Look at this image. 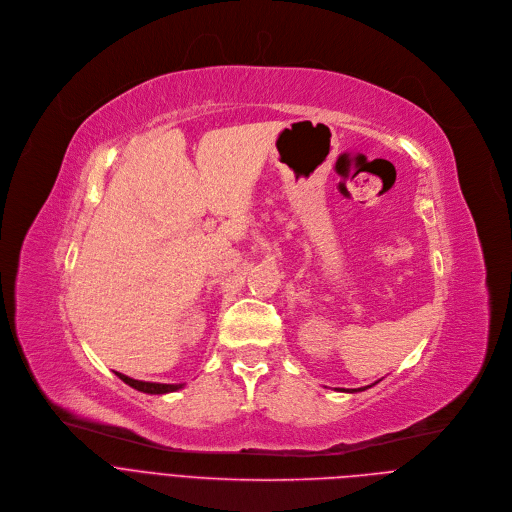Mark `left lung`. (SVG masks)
Returning a JSON list of instances; mask_svg holds the SVG:
<instances>
[{
  "instance_id": "left-lung-1",
  "label": "left lung",
  "mask_w": 512,
  "mask_h": 512,
  "mask_svg": "<svg viewBox=\"0 0 512 512\" xmlns=\"http://www.w3.org/2000/svg\"><path fill=\"white\" fill-rule=\"evenodd\" d=\"M378 382H380V380H378ZM378 382H376V384H378ZM371 386H374V384H371ZM371 386H363V388H355V390H345V388H343L341 392H349V394H353V392H363V390H367V388H371Z\"/></svg>"
}]
</instances>
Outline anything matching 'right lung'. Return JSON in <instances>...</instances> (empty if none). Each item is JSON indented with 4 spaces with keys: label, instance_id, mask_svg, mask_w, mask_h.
Instances as JSON below:
<instances>
[{
    "label": "right lung",
    "instance_id": "obj_1",
    "mask_svg": "<svg viewBox=\"0 0 512 512\" xmlns=\"http://www.w3.org/2000/svg\"><path fill=\"white\" fill-rule=\"evenodd\" d=\"M114 374L124 382L128 384L130 388L138 390V392H145V394H169V392H177L181 390L185 384H159V382H143V380H134V378H128L124 374H120V371H114Z\"/></svg>",
    "mask_w": 512,
    "mask_h": 512
}]
</instances>
